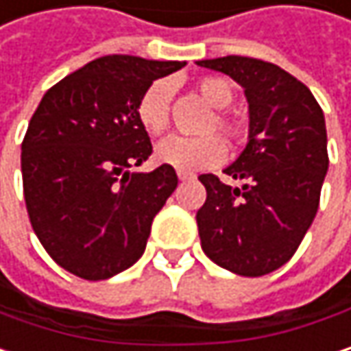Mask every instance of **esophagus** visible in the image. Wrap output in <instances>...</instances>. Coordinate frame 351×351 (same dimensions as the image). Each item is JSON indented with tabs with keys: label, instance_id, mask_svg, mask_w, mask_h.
Returning <instances> with one entry per match:
<instances>
[{
	"label": "esophagus",
	"instance_id": "obj_1",
	"mask_svg": "<svg viewBox=\"0 0 351 351\" xmlns=\"http://www.w3.org/2000/svg\"><path fill=\"white\" fill-rule=\"evenodd\" d=\"M178 178H180L182 182H186V180H192V178H196V176H194L192 171H182V169H180V171H178Z\"/></svg>",
	"mask_w": 351,
	"mask_h": 351
}]
</instances>
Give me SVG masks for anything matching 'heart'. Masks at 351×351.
Masks as SVG:
<instances>
[{"mask_svg": "<svg viewBox=\"0 0 351 351\" xmlns=\"http://www.w3.org/2000/svg\"><path fill=\"white\" fill-rule=\"evenodd\" d=\"M199 95L216 109H226L232 103V86L228 80L218 76H204L196 82ZM173 86L169 80H155L152 82L143 95L139 97L135 105V114L139 125L152 133L161 135L169 125V105H171ZM218 129L228 137L239 135V127L226 117L216 114L214 121L208 125V131ZM226 157V145L220 137L208 135V137H167L155 147V161L163 165H171L182 171H194V169H206L222 163Z\"/></svg>", "mask_w": 351, "mask_h": 351, "instance_id": "b5f03b06", "label": "heart"}]
</instances>
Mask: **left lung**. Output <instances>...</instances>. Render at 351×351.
I'll return each mask as SVG.
<instances>
[{"label":"left lung","mask_w":351,"mask_h":351,"mask_svg":"<svg viewBox=\"0 0 351 351\" xmlns=\"http://www.w3.org/2000/svg\"><path fill=\"white\" fill-rule=\"evenodd\" d=\"M244 88L248 143L224 173L241 188L204 173L206 202L197 210L202 250L242 277L277 271L309 230L328 173L324 110L311 90L277 64L224 56L197 60Z\"/></svg>","instance_id":"8db88e82"}]
</instances>
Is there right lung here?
I'll list each match as a JSON object with an SVG mask.
<instances>
[{
  "mask_svg": "<svg viewBox=\"0 0 351 351\" xmlns=\"http://www.w3.org/2000/svg\"><path fill=\"white\" fill-rule=\"evenodd\" d=\"M184 66L103 56L38 105L22 143L23 197L36 237L68 273L103 281L141 258L178 176L171 165L131 171L152 155L135 105L154 80Z\"/></svg>",
  "mask_w": 351,
  "mask_h": 351,
  "instance_id": "obj_1",
  "label": "right lung"
}]
</instances>
